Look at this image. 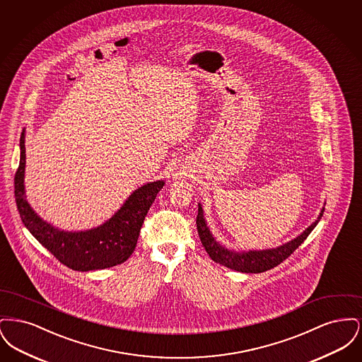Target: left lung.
<instances>
[{
    "label": "left lung",
    "mask_w": 362,
    "mask_h": 362,
    "mask_svg": "<svg viewBox=\"0 0 362 362\" xmlns=\"http://www.w3.org/2000/svg\"><path fill=\"white\" fill-rule=\"evenodd\" d=\"M325 207L320 210V214L317 220L310 224L300 236L296 239L288 241L276 248L270 250H250V251H235V250H228L224 245H221L218 241L216 240L207 226L205 217H204V209L202 205L198 204V216H197V229L199 239L202 241V245L205 247L209 257L213 259L216 263H220L228 269L241 272V273H263L267 272L273 267L278 266L281 262L285 259L289 258L293 252L301 245L304 240L308 238L313 228L320 221L323 216Z\"/></svg>",
    "instance_id": "left-lung-1"
}]
</instances>
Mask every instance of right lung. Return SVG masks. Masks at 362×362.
<instances>
[{"instance_id":"right-lung-1","label":"right lung","mask_w":362,"mask_h":362,"mask_svg":"<svg viewBox=\"0 0 362 362\" xmlns=\"http://www.w3.org/2000/svg\"><path fill=\"white\" fill-rule=\"evenodd\" d=\"M25 134L20 138V163L15 175V198L23 224L36 240L62 264L76 272L102 270L130 258L137 245L141 226L164 180L138 187L121 209L104 224L81 232L61 230L42 220L25 198Z\"/></svg>"}]
</instances>
